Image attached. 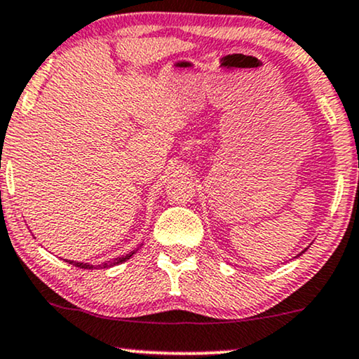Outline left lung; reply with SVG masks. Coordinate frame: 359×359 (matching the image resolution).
Returning a JSON list of instances; mask_svg holds the SVG:
<instances>
[{"mask_svg":"<svg viewBox=\"0 0 359 359\" xmlns=\"http://www.w3.org/2000/svg\"><path fill=\"white\" fill-rule=\"evenodd\" d=\"M299 255H300V254H299Z\"/></svg>","mask_w":359,"mask_h":359,"instance_id":"left-lung-1","label":"left lung"}]
</instances>
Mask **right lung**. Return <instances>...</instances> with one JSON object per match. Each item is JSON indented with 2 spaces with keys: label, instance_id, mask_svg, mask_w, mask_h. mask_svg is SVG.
I'll return each instance as SVG.
<instances>
[{
  "label": "right lung",
  "instance_id": "obj_1",
  "mask_svg": "<svg viewBox=\"0 0 359 359\" xmlns=\"http://www.w3.org/2000/svg\"><path fill=\"white\" fill-rule=\"evenodd\" d=\"M133 254H135V250H132V252L127 254V255H122V257H117L114 260H107V262L100 264V265H92V264H86V262H74V260H66V262L76 265V267H79V269H88V271H92V269H109V267H114V265L127 262V260L132 257Z\"/></svg>",
  "mask_w": 359,
  "mask_h": 359
}]
</instances>
